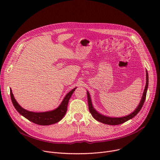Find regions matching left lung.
<instances>
[{
  "label": "left lung",
  "instance_id": "1",
  "mask_svg": "<svg viewBox=\"0 0 160 160\" xmlns=\"http://www.w3.org/2000/svg\"><path fill=\"white\" fill-rule=\"evenodd\" d=\"M146 85L145 88L144 89V92L142 93V96L141 97V101L138 105V106L136 108V109L134 110L132 113L129 114L127 116H124L121 117H108L104 115L101 113H98L95 109L93 108V104H92L91 102V97L89 95V93L87 91V95H88V106H89V110L90 113H91L92 116L93 117V118L96 119L97 121L106 124H109V125H117V124H121L122 123L125 122L126 121H127L131 119H132L133 117H135L141 110V109L142 108V105H143L145 100L146 99V95H147V91L148 86V75L147 71L146 70Z\"/></svg>",
  "mask_w": 160,
  "mask_h": 160
}]
</instances>
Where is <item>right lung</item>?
<instances>
[{"mask_svg":"<svg viewBox=\"0 0 160 160\" xmlns=\"http://www.w3.org/2000/svg\"><path fill=\"white\" fill-rule=\"evenodd\" d=\"M77 88L72 89L71 91L67 93L64 98L63 99L62 102L60 105L57 108L54 109L53 110L45 112H33L28 111L25 109L22 108L17 102V100L14 98V96L12 93V91L10 89V97L12 103L21 115L24 117L25 118L29 120L30 121L39 124V125H50L55 124L62 119L64 115H65L67 110V105H68L69 100Z\"/></svg>","mask_w":160,"mask_h":160,"instance_id":"obj_1","label":"right lung"}]
</instances>
